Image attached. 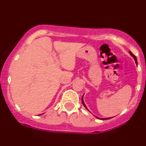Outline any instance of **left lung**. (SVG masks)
<instances>
[{
    "label": "left lung",
    "instance_id": "1",
    "mask_svg": "<svg viewBox=\"0 0 146 146\" xmlns=\"http://www.w3.org/2000/svg\"><path fill=\"white\" fill-rule=\"evenodd\" d=\"M129 53H130V56H131L132 58H134V60H135V62H136V64H137V58H136V56H134L133 54H132V53H131V52L130 51H129ZM83 97H84V95L82 96V104L84 105V106L85 107V108H86L87 110H88V108H87V107H86V106L85 105V104H84V100H83ZM95 117H97V118L98 119H111V118H113V117H108V118H99V117H96V116H95Z\"/></svg>",
    "mask_w": 146,
    "mask_h": 146
}]
</instances>
